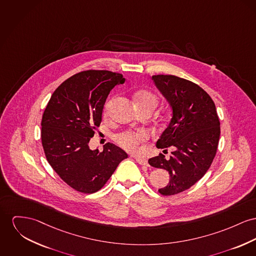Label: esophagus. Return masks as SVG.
<instances>
[{
    "instance_id": "1",
    "label": "esophagus",
    "mask_w": 256,
    "mask_h": 256,
    "mask_svg": "<svg viewBox=\"0 0 256 256\" xmlns=\"http://www.w3.org/2000/svg\"><path fill=\"white\" fill-rule=\"evenodd\" d=\"M136 161L140 164V165H144V166H148V159L146 158H140V157H136Z\"/></svg>"
}]
</instances>
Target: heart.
<instances>
[{
    "label": "heart",
    "instance_id": "heart-1",
    "mask_svg": "<svg viewBox=\"0 0 256 256\" xmlns=\"http://www.w3.org/2000/svg\"><path fill=\"white\" fill-rule=\"evenodd\" d=\"M135 102L136 106H152L155 108L157 104V98L148 90H140L136 92L135 95ZM110 102H108L106 106V110H108ZM150 138V133L146 130H135V131H127L118 136V142L120 144L128 150L136 152L140 144L146 142Z\"/></svg>",
    "mask_w": 256,
    "mask_h": 256
}]
</instances>
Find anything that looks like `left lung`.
Returning a JSON list of instances; mask_svg holds the SVG:
<instances>
[{"label":"left lung","mask_w":256,"mask_h":256,"mask_svg":"<svg viewBox=\"0 0 256 256\" xmlns=\"http://www.w3.org/2000/svg\"><path fill=\"white\" fill-rule=\"evenodd\" d=\"M172 108L168 127L157 140L158 148L172 146L170 159L163 154L148 160L155 168L168 170L170 182L158 191L165 196L194 186L210 167L220 136L216 104L200 86L176 76H152Z\"/></svg>","instance_id":"8db88e82"}]
</instances>
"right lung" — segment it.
<instances>
[{"instance_id":"1","label":"right lung","mask_w":256,"mask_h":256,"mask_svg":"<svg viewBox=\"0 0 256 256\" xmlns=\"http://www.w3.org/2000/svg\"><path fill=\"white\" fill-rule=\"evenodd\" d=\"M124 82L121 74L108 70L78 72L54 91L44 110L42 144L46 157L58 176L80 192L100 190L128 157L114 144L104 146L102 152L89 146L110 91Z\"/></svg>"}]
</instances>
